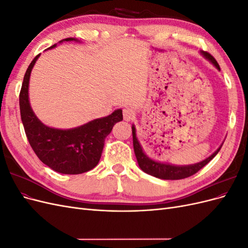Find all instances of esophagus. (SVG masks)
Segmentation results:
<instances>
[{
	"label": "esophagus",
	"instance_id": "34e87169",
	"mask_svg": "<svg viewBox=\"0 0 248 248\" xmlns=\"http://www.w3.org/2000/svg\"><path fill=\"white\" fill-rule=\"evenodd\" d=\"M136 116V111L131 108H126L123 109V117L125 121H130Z\"/></svg>",
	"mask_w": 248,
	"mask_h": 248
}]
</instances>
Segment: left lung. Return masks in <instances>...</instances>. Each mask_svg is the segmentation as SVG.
Masks as SVG:
<instances>
[{
  "label": "left lung",
  "instance_id": "8db88e82",
  "mask_svg": "<svg viewBox=\"0 0 248 248\" xmlns=\"http://www.w3.org/2000/svg\"><path fill=\"white\" fill-rule=\"evenodd\" d=\"M202 55L206 59H208L217 69L220 70L218 63H217L216 60L210 55L209 52L202 51ZM132 139H133L134 153H136V157L138 159L140 168L145 172H147V174L154 176L156 178L163 179V180H180V179L188 178L194 175L201 169L204 168L210 160H212L215 157V155L219 152L220 148L222 147L221 145L211 156H209L208 158L199 163L190 164V166H171V164H169V163L157 162L149 158V157L144 153V151H142V148L138 140L137 134H136V127H134V125H132Z\"/></svg>",
  "mask_w": 248,
  "mask_h": 248
}]
</instances>
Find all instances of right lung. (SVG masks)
<instances>
[{
    "instance_id": "obj_1",
    "label": "right lung",
    "mask_w": 248,
    "mask_h": 248,
    "mask_svg": "<svg viewBox=\"0 0 248 248\" xmlns=\"http://www.w3.org/2000/svg\"><path fill=\"white\" fill-rule=\"evenodd\" d=\"M78 41L66 38L63 41ZM56 44L48 49L55 47ZM37 55L26 71L19 93V108L22 125L28 140L38 158L61 174L78 175L94 169L98 164L104 140L114 125L123 120L121 109L111 115L71 129H56L44 125L34 114L29 101V80L31 71L39 58Z\"/></svg>"
}]
</instances>
